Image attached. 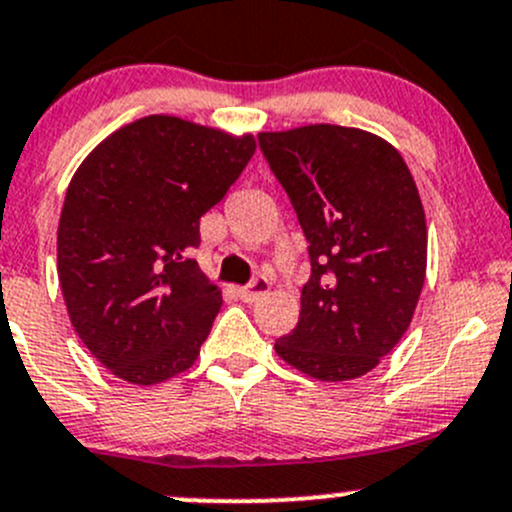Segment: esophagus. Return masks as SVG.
<instances>
[{
    "mask_svg": "<svg viewBox=\"0 0 512 512\" xmlns=\"http://www.w3.org/2000/svg\"><path fill=\"white\" fill-rule=\"evenodd\" d=\"M270 287H272L270 279H267V277H255L250 284H247V287H242L238 294H240L242 301H247V304H252V301H257L260 297H265V294L270 292Z\"/></svg>",
    "mask_w": 512,
    "mask_h": 512,
    "instance_id": "esophagus-1",
    "label": "esophagus"
}]
</instances>
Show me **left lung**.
<instances>
[{"label":"left lung","mask_w":512,"mask_h":512,"mask_svg":"<svg viewBox=\"0 0 512 512\" xmlns=\"http://www.w3.org/2000/svg\"><path fill=\"white\" fill-rule=\"evenodd\" d=\"M260 149L309 242L299 324L274 343L324 383L370 373L400 343L427 277V220L402 154L373 132L306 125Z\"/></svg>","instance_id":"8db88e82"}]
</instances>
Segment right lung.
I'll return each instance as SVG.
<instances>
[{
	"mask_svg": "<svg viewBox=\"0 0 512 512\" xmlns=\"http://www.w3.org/2000/svg\"><path fill=\"white\" fill-rule=\"evenodd\" d=\"M250 132L149 115L105 137L68 184L58 282L80 341L117 378L157 385L196 363L223 297L191 260L235 184Z\"/></svg>",
	"mask_w": 512,
	"mask_h": 512,
	"instance_id": "add662e5",
	"label": "right lung"
}]
</instances>
